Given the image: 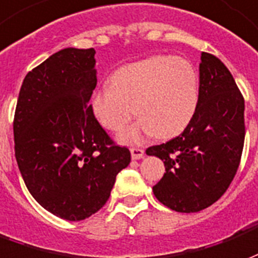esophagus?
Instances as JSON below:
<instances>
[{
	"instance_id": "1",
	"label": "esophagus",
	"mask_w": 258,
	"mask_h": 258,
	"mask_svg": "<svg viewBox=\"0 0 258 258\" xmlns=\"http://www.w3.org/2000/svg\"><path fill=\"white\" fill-rule=\"evenodd\" d=\"M132 159H142L144 158V150L142 148H131Z\"/></svg>"
}]
</instances>
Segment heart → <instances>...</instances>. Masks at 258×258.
Instances as JSON below:
<instances>
[{
    "label": "heart",
    "mask_w": 258,
    "mask_h": 258,
    "mask_svg": "<svg viewBox=\"0 0 258 258\" xmlns=\"http://www.w3.org/2000/svg\"><path fill=\"white\" fill-rule=\"evenodd\" d=\"M198 100L199 77L192 63L180 56H154L116 70L111 85L95 90L90 106L101 126L112 132L136 112L140 119L123 129L118 140L137 144L151 135L169 139L181 133L195 115Z\"/></svg>",
    "instance_id": "b5f03b06"
}]
</instances>
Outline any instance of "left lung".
Returning <instances> with one entry per match:
<instances>
[{
	"instance_id": "left-lung-1",
	"label": "left lung",
	"mask_w": 258,
	"mask_h": 258,
	"mask_svg": "<svg viewBox=\"0 0 258 258\" xmlns=\"http://www.w3.org/2000/svg\"><path fill=\"white\" fill-rule=\"evenodd\" d=\"M245 142V100L224 63L201 53L199 100L180 136L147 148L166 173L152 187L157 199L180 213L209 208L227 191Z\"/></svg>"
}]
</instances>
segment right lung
<instances>
[{
    "label": "right lung",
    "mask_w": 258,
    "mask_h": 258,
    "mask_svg": "<svg viewBox=\"0 0 258 258\" xmlns=\"http://www.w3.org/2000/svg\"><path fill=\"white\" fill-rule=\"evenodd\" d=\"M96 50L66 48L26 75L13 121L15 157L26 187L60 219L100 210L131 151L115 146L93 115Z\"/></svg>",
    "instance_id": "1"
}]
</instances>
